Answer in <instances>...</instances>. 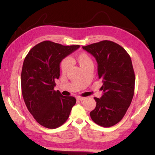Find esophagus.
Returning a JSON list of instances; mask_svg holds the SVG:
<instances>
[{
  "label": "esophagus",
  "mask_w": 155,
  "mask_h": 155,
  "mask_svg": "<svg viewBox=\"0 0 155 155\" xmlns=\"http://www.w3.org/2000/svg\"><path fill=\"white\" fill-rule=\"evenodd\" d=\"M85 97H77V99L78 100V101H84V99H85Z\"/></svg>",
  "instance_id": "1"
}]
</instances>
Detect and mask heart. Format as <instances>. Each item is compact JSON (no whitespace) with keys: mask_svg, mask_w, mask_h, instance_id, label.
Listing matches in <instances>:
<instances>
[{"mask_svg":"<svg viewBox=\"0 0 155 155\" xmlns=\"http://www.w3.org/2000/svg\"><path fill=\"white\" fill-rule=\"evenodd\" d=\"M73 60L76 61L79 64L82 68H84L88 67V65L93 64V61L91 57L87 52H79L75 54ZM71 66V61L68 58H65L61 62V71L65 73L68 71Z\"/></svg>","mask_w":155,"mask_h":155,"instance_id":"b5f03b06","label":"heart"}]
</instances>
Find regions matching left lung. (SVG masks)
<instances>
[{"label":"left lung","mask_w":155,"mask_h":155,"mask_svg":"<svg viewBox=\"0 0 155 155\" xmlns=\"http://www.w3.org/2000/svg\"><path fill=\"white\" fill-rule=\"evenodd\" d=\"M96 59L103 94L94 97L96 107L90 113L95 123L103 127L117 124L126 114L134 92L135 75L129 54L115 42L103 41L83 47Z\"/></svg>","instance_id":"left-lung-1"}]
</instances>
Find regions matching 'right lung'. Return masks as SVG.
Listing matches in <instances>:
<instances>
[{
  "label": "right lung",
  "instance_id": "1",
  "mask_svg": "<svg viewBox=\"0 0 155 155\" xmlns=\"http://www.w3.org/2000/svg\"><path fill=\"white\" fill-rule=\"evenodd\" d=\"M79 45L63 46L45 41L32 47L23 62L21 88L28 111L42 126L56 128L63 124L76 103L73 97L56 91L60 77V63Z\"/></svg>",
  "mask_w": 155,
  "mask_h": 155
}]
</instances>
